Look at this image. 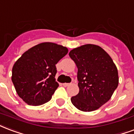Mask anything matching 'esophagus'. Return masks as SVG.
<instances>
[{"label":"esophagus","instance_id":"1","mask_svg":"<svg viewBox=\"0 0 134 134\" xmlns=\"http://www.w3.org/2000/svg\"><path fill=\"white\" fill-rule=\"evenodd\" d=\"M70 85H71L70 83H64V84H63V86H64V87H68V86H70Z\"/></svg>","mask_w":134,"mask_h":134}]
</instances>
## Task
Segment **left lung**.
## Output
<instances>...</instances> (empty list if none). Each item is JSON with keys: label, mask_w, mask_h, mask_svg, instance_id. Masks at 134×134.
<instances>
[{"label": "left lung", "mask_w": 134, "mask_h": 134, "mask_svg": "<svg viewBox=\"0 0 134 134\" xmlns=\"http://www.w3.org/2000/svg\"><path fill=\"white\" fill-rule=\"evenodd\" d=\"M77 65L80 92L71 98L75 107L82 111L98 109L111 99L119 85L117 67L102 47L87 44L69 53Z\"/></svg>", "instance_id": "1"}]
</instances>
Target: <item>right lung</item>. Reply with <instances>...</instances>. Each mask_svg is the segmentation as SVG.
<instances>
[{
	"instance_id": "add662e5",
	"label": "right lung",
	"mask_w": 134,
	"mask_h": 134,
	"mask_svg": "<svg viewBox=\"0 0 134 134\" xmlns=\"http://www.w3.org/2000/svg\"><path fill=\"white\" fill-rule=\"evenodd\" d=\"M68 49L53 42H42L30 48L15 62L12 82L17 94L28 105L39 106L49 102L59 87L55 81V64Z\"/></svg>"
}]
</instances>
